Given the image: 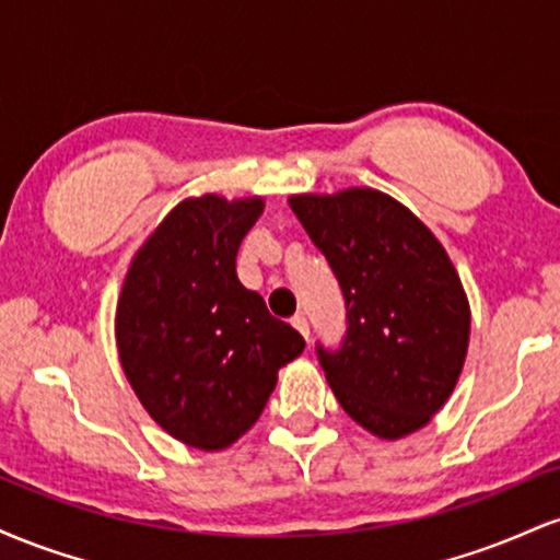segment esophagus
I'll use <instances>...</instances> for the list:
<instances>
[{
    "label": "esophagus",
    "instance_id": "obj_1",
    "mask_svg": "<svg viewBox=\"0 0 560 560\" xmlns=\"http://www.w3.org/2000/svg\"><path fill=\"white\" fill-rule=\"evenodd\" d=\"M292 326H294V329H298L305 339L311 337V324H307L305 313H298V316H292Z\"/></svg>",
    "mask_w": 560,
    "mask_h": 560
}]
</instances>
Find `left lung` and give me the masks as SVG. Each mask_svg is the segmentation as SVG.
Listing matches in <instances>:
<instances>
[{
  "instance_id": "obj_1",
  "label": "left lung",
  "mask_w": 560,
  "mask_h": 560,
  "mask_svg": "<svg viewBox=\"0 0 560 560\" xmlns=\"http://www.w3.org/2000/svg\"><path fill=\"white\" fill-rule=\"evenodd\" d=\"M289 205L342 289V345H316L339 405L382 440L427 427L453 395L471 331L445 247L376 189L294 195Z\"/></svg>"
}]
</instances>
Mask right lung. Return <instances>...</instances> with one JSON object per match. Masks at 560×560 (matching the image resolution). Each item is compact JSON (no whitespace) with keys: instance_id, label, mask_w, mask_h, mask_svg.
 <instances>
[{"instance_id":"right-lung-1","label":"right lung","mask_w":560,"mask_h":560,"mask_svg":"<svg viewBox=\"0 0 560 560\" xmlns=\"http://www.w3.org/2000/svg\"><path fill=\"white\" fill-rule=\"evenodd\" d=\"M262 199L205 195L165 215L128 268L115 316L120 365L171 436L223 450L260 419L305 339L242 287L236 253Z\"/></svg>"}]
</instances>
